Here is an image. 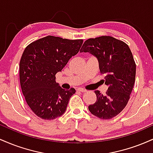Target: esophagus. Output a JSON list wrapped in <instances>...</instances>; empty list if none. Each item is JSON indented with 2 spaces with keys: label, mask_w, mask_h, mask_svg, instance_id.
Listing matches in <instances>:
<instances>
[{
  "label": "esophagus",
  "mask_w": 153,
  "mask_h": 153,
  "mask_svg": "<svg viewBox=\"0 0 153 153\" xmlns=\"http://www.w3.org/2000/svg\"><path fill=\"white\" fill-rule=\"evenodd\" d=\"M78 91H80V92H82V93H84V92H85V91H86V90L82 88H78Z\"/></svg>",
  "instance_id": "34e87169"
}]
</instances>
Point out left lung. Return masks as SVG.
I'll list each match as a JSON object with an SVG mask.
<instances>
[{
    "label": "left lung",
    "mask_w": 153,
    "mask_h": 153,
    "mask_svg": "<svg viewBox=\"0 0 153 153\" xmlns=\"http://www.w3.org/2000/svg\"><path fill=\"white\" fill-rule=\"evenodd\" d=\"M80 52H90L97 57L101 74H104L106 94L95 91L96 101L88 106L93 115L110 119L127 106L134 86L136 64L128 45L111 36L91 38L84 42Z\"/></svg>",
    "instance_id": "1"
}]
</instances>
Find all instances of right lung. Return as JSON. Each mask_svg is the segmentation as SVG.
<instances>
[{"label": "right lung", "instance_id": "obj_1", "mask_svg": "<svg viewBox=\"0 0 153 153\" xmlns=\"http://www.w3.org/2000/svg\"><path fill=\"white\" fill-rule=\"evenodd\" d=\"M82 39L47 36L29 44L23 52L19 78L24 98L37 117L52 120L62 116L75 93L65 91L56 82V73L80 50Z\"/></svg>", "mask_w": 153, "mask_h": 153}]
</instances>
